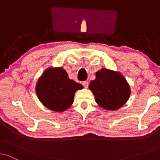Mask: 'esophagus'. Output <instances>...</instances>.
<instances>
[{
    "label": "esophagus",
    "mask_w": 160,
    "mask_h": 160,
    "mask_svg": "<svg viewBox=\"0 0 160 160\" xmlns=\"http://www.w3.org/2000/svg\"><path fill=\"white\" fill-rule=\"evenodd\" d=\"M82 84L84 85V87H85V88H87L89 86V82H84L82 83Z\"/></svg>",
    "instance_id": "34e87169"
}]
</instances>
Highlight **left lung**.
<instances>
[{
    "label": "left lung",
    "instance_id": "obj_1",
    "mask_svg": "<svg viewBox=\"0 0 160 160\" xmlns=\"http://www.w3.org/2000/svg\"><path fill=\"white\" fill-rule=\"evenodd\" d=\"M95 76L89 88L98 106L110 111L121 108L128 100L131 92L125 78L119 72L106 68L96 72Z\"/></svg>",
    "mask_w": 160,
    "mask_h": 160
}]
</instances>
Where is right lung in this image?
<instances>
[{
    "mask_svg": "<svg viewBox=\"0 0 160 160\" xmlns=\"http://www.w3.org/2000/svg\"><path fill=\"white\" fill-rule=\"evenodd\" d=\"M82 89V85L70 79L62 67L47 68L36 87L39 100L47 108L57 112L68 108L74 101V94Z\"/></svg>",
    "mask_w": 160,
    "mask_h": 160,
    "instance_id": "right-lung-1",
    "label": "right lung"
}]
</instances>
